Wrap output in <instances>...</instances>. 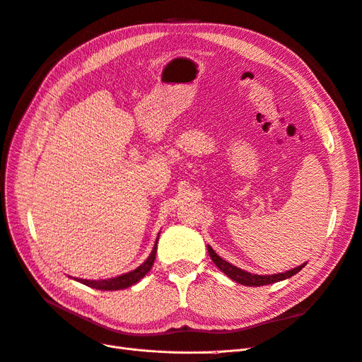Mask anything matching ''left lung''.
Returning a JSON list of instances; mask_svg holds the SVG:
<instances>
[{
	"instance_id": "8db88e82",
	"label": "left lung",
	"mask_w": 362,
	"mask_h": 362,
	"mask_svg": "<svg viewBox=\"0 0 362 362\" xmlns=\"http://www.w3.org/2000/svg\"><path fill=\"white\" fill-rule=\"evenodd\" d=\"M208 254H210L211 259L214 264L221 269L226 276L231 278L233 281L242 284V286H249V287H259V286H267V284H273V282H279V281H284L287 278H291L293 275H296V273L300 272L302 267H305V264L299 266V267H294L291 270H287L286 273H276V275H252V273L249 272H245L242 269H238L233 264H229L228 261L222 259L221 257H218L216 252L213 250V247L208 245Z\"/></svg>"
}]
</instances>
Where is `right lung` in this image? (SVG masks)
I'll use <instances>...</instances> for the list:
<instances>
[{
	"instance_id": "obj_1",
	"label": "right lung",
	"mask_w": 362,
	"mask_h": 362,
	"mask_svg": "<svg viewBox=\"0 0 362 362\" xmlns=\"http://www.w3.org/2000/svg\"><path fill=\"white\" fill-rule=\"evenodd\" d=\"M160 235V234H158ZM157 242H158V237H157ZM157 242L152 247L151 255L146 258V261L144 264H140L137 269L131 270L128 273H124V275L116 276V278H108V279H100V281H90V279H78L75 278L78 282L84 284L87 287H92L96 290H107V291H113V290H124L127 287L134 286L136 282H139L141 278H144L146 273L151 270L152 264H154V259H156V254H157Z\"/></svg>"
}]
</instances>
